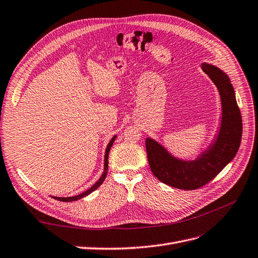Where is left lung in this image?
Returning <instances> with one entry per match:
<instances>
[{"label":"left lung","instance_id":"8db88e82","mask_svg":"<svg viewBox=\"0 0 258 258\" xmlns=\"http://www.w3.org/2000/svg\"><path fill=\"white\" fill-rule=\"evenodd\" d=\"M201 69L214 83L221 97V124L212 143L195 160H183L156 140H145L147 159L154 175L160 182L184 190L199 188L212 181L235 158L242 137L241 113L229 77L221 69L206 62Z\"/></svg>","mask_w":258,"mask_h":258}]
</instances>
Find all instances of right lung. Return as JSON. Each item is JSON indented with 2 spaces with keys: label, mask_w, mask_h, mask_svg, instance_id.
I'll use <instances>...</instances> for the list:
<instances>
[{
  "label": "right lung",
  "mask_w": 258,
  "mask_h": 258,
  "mask_svg": "<svg viewBox=\"0 0 258 258\" xmlns=\"http://www.w3.org/2000/svg\"><path fill=\"white\" fill-rule=\"evenodd\" d=\"M116 135L111 139V141L108 142V144H107V146H106V150H105V155H104V170H103V173H102V175H101V177L98 179V181L93 184L89 189H87L86 191H84V192H82V194H80V195H77V196H73V197H53L54 199H57V200H59V201H66V202H70V201H75V200H79V199H82L83 197H86V196H88L89 194H91L92 191H95L98 187L102 184L103 182H104V179H105V177H106V174H107V169H108V153H110V150H111V147H112V145H113V143H114V141L116 140Z\"/></svg>",
  "instance_id": "right-lung-1"
}]
</instances>
